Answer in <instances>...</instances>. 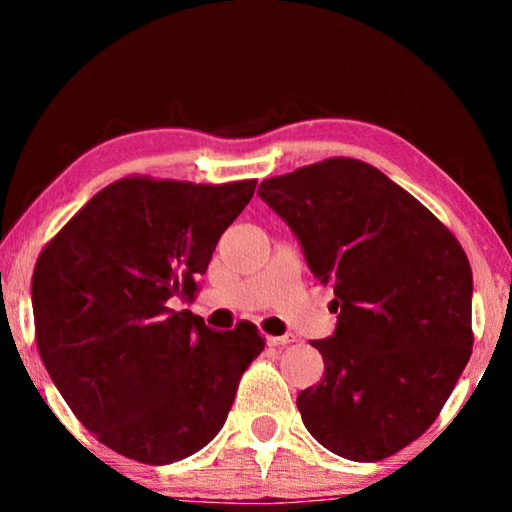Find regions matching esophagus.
Masks as SVG:
<instances>
[{
    "label": "esophagus",
    "instance_id": "obj_1",
    "mask_svg": "<svg viewBox=\"0 0 512 512\" xmlns=\"http://www.w3.org/2000/svg\"><path fill=\"white\" fill-rule=\"evenodd\" d=\"M296 341V336L293 334H282V336H266V343L271 345V348H282V345H289Z\"/></svg>",
    "mask_w": 512,
    "mask_h": 512
}]
</instances>
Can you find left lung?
<instances>
[{
	"instance_id": "left-lung-1",
	"label": "left lung",
	"mask_w": 512,
	"mask_h": 512,
	"mask_svg": "<svg viewBox=\"0 0 512 512\" xmlns=\"http://www.w3.org/2000/svg\"><path fill=\"white\" fill-rule=\"evenodd\" d=\"M309 271L334 289L323 381L298 395L329 452L375 463L431 427L472 354V268L427 207L366 162L332 158L264 180Z\"/></svg>"
}]
</instances>
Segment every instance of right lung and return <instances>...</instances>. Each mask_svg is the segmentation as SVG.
<instances>
[{
    "label": "right lung",
    "instance_id": "add662e5",
    "mask_svg": "<svg viewBox=\"0 0 512 512\" xmlns=\"http://www.w3.org/2000/svg\"><path fill=\"white\" fill-rule=\"evenodd\" d=\"M257 180L124 178L74 214L31 282L42 363L76 418L133 461L169 465L221 431L264 339L171 309L196 291Z\"/></svg>",
    "mask_w": 512,
    "mask_h": 512
}]
</instances>
